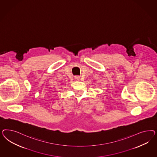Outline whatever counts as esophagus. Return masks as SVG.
<instances>
[{"label":"esophagus","mask_w":157,"mask_h":157,"mask_svg":"<svg viewBox=\"0 0 157 157\" xmlns=\"http://www.w3.org/2000/svg\"><path fill=\"white\" fill-rule=\"evenodd\" d=\"M79 78H79V76H76L75 77V79L76 80H79Z\"/></svg>","instance_id":"34e87169"}]
</instances>
